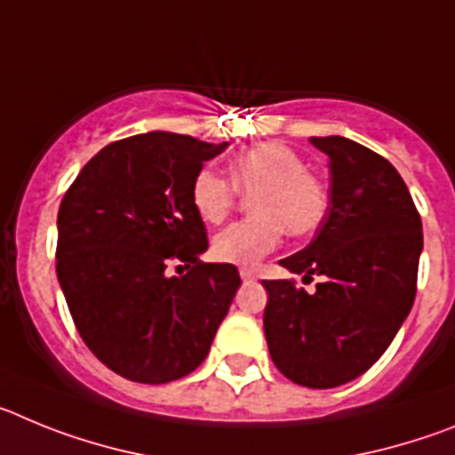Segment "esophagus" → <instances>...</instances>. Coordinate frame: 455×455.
<instances>
[{
  "label": "esophagus",
  "mask_w": 455,
  "mask_h": 455,
  "mask_svg": "<svg viewBox=\"0 0 455 455\" xmlns=\"http://www.w3.org/2000/svg\"><path fill=\"white\" fill-rule=\"evenodd\" d=\"M239 275H241V280H243V283H246V280H255V273H252L251 268H241Z\"/></svg>",
  "instance_id": "obj_1"
}]
</instances>
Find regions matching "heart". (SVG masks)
I'll return each instance as SVG.
<instances>
[{
	"label": "heart",
	"mask_w": 455,
	"mask_h": 455,
	"mask_svg": "<svg viewBox=\"0 0 455 455\" xmlns=\"http://www.w3.org/2000/svg\"><path fill=\"white\" fill-rule=\"evenodd\" d=\"M230 181L212 168L193 178L191 204L204 223H220L241 193H252V219L232 223L214 236L212 252L219 262L252 267L273 252L284 235H312L328 209L319 180L307 172V162L284 143H262L241 152L228 166Z\"/></svg>",
	"instance_id": "1"
}]
</instances>
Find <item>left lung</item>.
Returning <instances> with one entry per match:
<instances>
[{"mask_svg":"<svg viewBox=\"0 0 455 455\" xmlns=\"http://www.w3.org/2000/svg\"><path fill=\"white\" fill-rule=\"evenodd\" d=\"M331 159V207L309 246L280 259L321 275L315 293L264 280V335L280 373L312 389L363 376L410 315L424 248L421 219L396 168L344 136H312Z\"/></svg>","mask_w":455,"mask_h":455,"instance_id":"8db88e82","label":"left lung"}]
</instances>
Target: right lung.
Instances as JSON below:
<instances>
[{
  "mask_svg": "<svg viewBox=\"0 0 455 455\" xmlns=\"http://www.w3.org/2000/svg\"><path fill=\"white\" fill-rule=\"evenodd\" d=\"M228 143L148 132L108 143L59 207L56 275L92 355L134 383L198 369L241 284L232 264H204L207 230L193 178ZM172 263L188 273L171 276ZM180 268V267H179Z\"/></svg>",
  "mask_w": 455,
  "mask_h": 455,
  "instance_id": "right-lung-1",
  "label": "right lung"
}]
</instances>
